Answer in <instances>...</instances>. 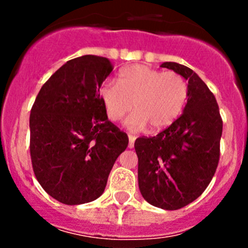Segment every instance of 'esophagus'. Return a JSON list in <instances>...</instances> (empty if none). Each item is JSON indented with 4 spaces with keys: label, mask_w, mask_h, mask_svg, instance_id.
<instances>
[{
    "label": "esophagus",
    "mask_w": 248,
    "mask_h": 248,
    "mask_svg": "<svg viewBox=\"0 0 248 248\" xmlns=\"http://www.w3.org/2000/svg\"><path fill=\"white\" fill-rule=\"evenodd\" d=\"M128 147L129 149H132V147L134 146V140H136V137L132 136V134H128Z\"/></svg>",
    "instance_id": "34e87169"
}]
</instances>
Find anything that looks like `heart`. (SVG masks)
Returning a JSON list of instances; mask_svg holds the SVG:
<instances>
[{
	"label": "heart",
	"mask_w": 248,
	"mask_h": 248,
	"mask_svg": "<svg viewBox=\"0 0 248 248\" xmlns=\"http://www.w3.org/2000/svg\"><path fill=\"white\" fill-rule=\"evenodd\" d=\"M99 96L111 121L124 119L133 106L136 112L127 121L131 128L141 129L149 124L151 131H161L181 116L189 87L186 79L175 72L164 73L134 64L120 72L117 84L103 82Z\"/></svg>",
	"instance_id": "obj_1"
}]
</instances>
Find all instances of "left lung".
Returning a JSON list of instances; mask_svg holds the SVG:
<instances>
[{"label":"left lung","mask_w":248,"mask_h":248,"mask_svg":"<svg viewBox=\"0 0 248 248\" xmlns=\"http://www.w3.org/2000/svg\"><path fill=\"white\" fill-rule=\"evenodd\" d=\"M161 67L188 80L189 97L184 114L168 128L136 140L138 182L147 202L177 210L202 196L214 177L223 122L214 93L197 73L176 62Z\"/></svg>","instance_id":"8db88e82"}]
</instances>
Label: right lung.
Wrapping results in <instances>:
<instances>
[{
	"mask_svg": "<svg viewBox=\"0 0 248 248\" xmlns=\"http://www.w3.org/2000/svg\"><path fill=\"white\" fill-rule=\"evenodd\" d=\"M107 57L67 61L42 86L30 115L32 168L44 191L62 204L102 196L128 137L108 120L99 87L111 73Z\"/></svg>",
	"mask_w": 248,
	"mask_h": 248,
	"instance_id": "1",
	"label": "right lung"
}]
</instances>
